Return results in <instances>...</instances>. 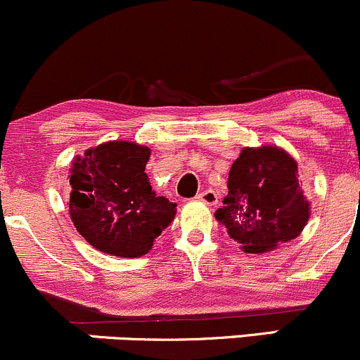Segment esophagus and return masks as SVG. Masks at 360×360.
Wrapping results in <instances>:
<instances>
[{"label":"esophagus","instance_id":"esophagus-1","mask_svg":"<svg viewBox=\"0 0 360 360\" xmlns=\"http://www.w3.org/2000/svg\"><path fill=\"white\" fill-rule=\"evenodd\" d=\"M196 200L203 201V203L207 205H215L219 198H217V193L213 191V189H205V191H201L198 196H196Z\"/></svg>","mask_w":360,"mask_h":360}]
</instances>
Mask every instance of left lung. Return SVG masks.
I'll list each match as a JSON object with an SVG mask.
<instances>
[{
    "instance_id": "1",
    "label": "left lung",
    "mask_w": 360,
    "mask_h": 360,
    "mask_svg": "<svg viewBox=\"0 0 360 360\" xmlns=\"http://www.w3.org/2000/svg\"><path fill=\"white\" fill-rule=\"evenodd\" d=\"M227 188L215 217L246 252H264L297 238L309 219L297 162L276 147L244 148Z\"/></svg>"
}]
</instances>
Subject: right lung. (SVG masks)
<instances>
[{"label": "right lung", "instance_id": "obj_1", "mask_svg": "<svg viewBox=\"0 0 360 360\" xmlns=\"http://www.w3.org/2000/svg\"><path fill=\"white\" fill-rule=\"evenodd\" d=\"M150 150L131 141H108L86 150L71 169L70 217L98 251L136 258L172 222L176 203L157 196L145 172Z\"/></svg>", "mask_w": 360, "mask_h": 360}]
</instances>
